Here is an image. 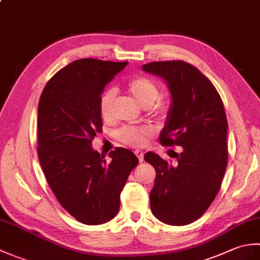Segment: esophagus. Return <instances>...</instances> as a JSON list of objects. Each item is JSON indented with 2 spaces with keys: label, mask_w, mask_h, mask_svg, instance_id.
I'll use <instances>...</instances> for the list:
<instances>
[{
  "label": "esophagus",
  "mask_w": 260,
  "mask_h": 260,
  "mask_svg": "<svg viewBox=\"0 0 260 260\" xmlns=\"http://www.w3.org/2000/svg\"><path fill=\"white\" fill-rule=\"evenodd\" d=\"M135 155L137 156V158H139L140 162L144 161V153H143L142 151H139V150L135 151Z\"/></svg>",
  "instance_id": "esophagus-1"
}]
</instances>
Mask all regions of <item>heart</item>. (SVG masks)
<instances>
[{"mask_svg": "<svg viewBox=\"0 0 260 260\" xmlns=\"http://www.w3.org/2000/svg\"><path fill=\"white\" fill-rule=\"evenodd\" d=\"M127 90L142 107L148 108L151 112L163 117L169 112V105L163 101H159V89L155 82L146 77H137L132 79L127 85ZM116 99V91L114 89L105 90L98 102V109L104 120L113 118V108ZM153 127L151 126H124L117 132V139L125 145L139 147L143 146L147 142V139L153 134Z\"/></svg>", "mask_w": 260, "mask_h": 260, "instance_id": "heart-1", "label": "heart"}]
</instances>
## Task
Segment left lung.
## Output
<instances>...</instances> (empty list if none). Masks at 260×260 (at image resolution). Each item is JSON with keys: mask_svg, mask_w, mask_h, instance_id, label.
Instances as JSON below:
<instances>
[{"mask_svg": "<svg viewBox=\"0 0 260 260\" xmlns=\"http://www.w3.org/2000/svg\"><path fill=\"white\" fill-rule=\"evenodd\" d=\"M142 68L164 78L172 93L159 143L183 147L175 164L155 153L145 154L156 172L151 210L167 224H189L211 206L227 169L228 123L222 99L200 70L182 60L154 61Z\"/></svg>", "mask_w": 260, "mask_h": 260, "instance_id": "left-lung-1", "label": "left lung"}]
</instances>
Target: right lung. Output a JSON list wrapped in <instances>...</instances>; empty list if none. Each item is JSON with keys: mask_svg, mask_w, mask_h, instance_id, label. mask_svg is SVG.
<instances>
[{"mask_svg": "<svg viewBox=\"0 0 260 260\" xmlns=\"http://www.w3.org/2000/svg\"><path fill=\"white\" fill-rule=\"evenodd\" d=\"M125 62L85 58L47 82L38 108V157L61 207L79 222L102 224L117 214L120 192L139 158L123 147L108 156L91 148L103 128L98 102Z\"/></svg>", "mask_w": 260, "mask_h": 260, "instance_id": "add662e5", "label": "right lung"}]
</instances>
